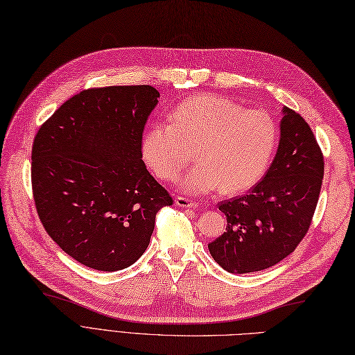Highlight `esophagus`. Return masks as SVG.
<instances>
[{
	"label": "esophagus",
	"instance_id": "esophagus-1",
	"mask_svg": "<svg viewBox=\"0 0 355 355\" xmlns=\"http://www.w3.org/2000/svg\"><path fill=\"white\" fill-rule=\"evenodd\" d=\"M175 202L178 204L179 207H191V209H196L198 204L196 202V201H192L191 198H188V197H182V196H178L176 198H175Z\"/></svg>",
	"mask_w": 355,
	"mask_h": 355
}]
</instances>
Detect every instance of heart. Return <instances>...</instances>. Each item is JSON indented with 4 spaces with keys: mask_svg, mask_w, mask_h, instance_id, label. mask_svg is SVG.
Instances as JSON below:
<instances>
[{
    "mask_svg": "<svg viewBox=\"0 0 355 355\" xmlns=\"http://www.w3.org/2000/svg\"><path fill=\"white\" fill-rule=\"evenodd\" d=\"M280 128L265 110H245L218 94H200L180 102L170 123L149 125L141 144L145 164L173 182L191 163H198L180 182L188 194H206L220 187L239 194L262 179L275 154Z\"/></svg>",
    "mask_w": 355,
    "mask_h": 355,
    "instance_id": "1",
    "label": "heart"
}]
</instances>
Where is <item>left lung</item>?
<instances>
[{
	"mask_svg": "<svg viewBox=\"0 0 355 355\" xmlns=\"http://www.w3.org/2000/svg\"><path fill=\"white\" fill-rule=\"evenodd\" d=\"M282 137L272 164L249 194L220 201L227 232L209 244L225 271L266 270L288 256L313 222L324 176V157L308 123L283 110Z\"/></svg>",
	"mask_w": 355,
	"mask_h": 355,
	"instance_id": "8db88e82",
	"label": "left lung"
}]
</instances>
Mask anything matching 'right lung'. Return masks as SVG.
<instances>
[{"label":"right lung","mask_w":355,"mask_h":355,"mask_svg":"<svg viewBox=\"0 0 355 355\" xmlns=\"http://www.w3.org/2000/svg\"><path fill=\"white\" fill-rule=\"evenodd\" d=\"M158 98L151 85L83 90L35 135L31 180L40 220L63 252L93 270L135 263L157 213L173 204L141 153Z\"/></svg>","instance_id":"obj_1"}]
</instances>
